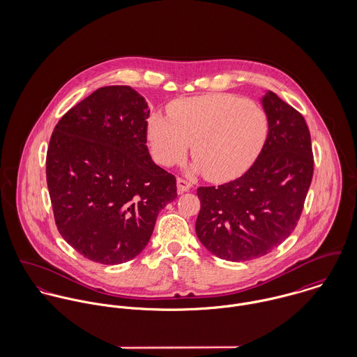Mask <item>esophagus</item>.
<instances>
[{
    "label": "esophagus",
    "mask_w": 357,
    "mask_h": 357,
    "mask_svg": "<svg viewBox=\"0 0 357 357\" xmlns=\"http://www.w3.org/2000/svg\"><path fill=\"white\" fill-rule=\"evenodd\" d=\"M191 187H192V184H191L190 181H187V180L181 178V177L177 178V190H178V194H183V192L190 191Z\"/></svg>",
    "instance_id": "esophagus-1"
}]
</instances>
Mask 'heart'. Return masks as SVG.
<instances>
[{
	"instance_id": "obj_1",
	"label": "heart",
	"mask_w": 357,
	"mask_h": 357,
	"mask_svg": "<svg viewBox=\"0 0 357 357\" xmlns=\"http://www.w3.org/2000/svg\"><path fill=\"white\" fill-rule=\"evenodd\" d=\"M266 112L257 102L229 93H214L177 100L169 118L153 114L149 143L153 159L162 166L184 160L191 143L195 172L213 181L243 174L268 137Z\"/></svg>"
}]
</instances>
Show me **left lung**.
I'll return each instance as SVG.
<instances>
[{
  "mask_svg": "<svg viewBox=\"0 0 357 357\" xmlns=\"http://www.w3.org/2000/svg\"><path fill=\"white\" fill-rule=\"evenodd\" d=\"M261 102L269 130L252 167L234 181L197 191V235L227 261L255 259L282 245L297 227L313 176L304 116L273 92Z\"/></svg>",
  "mask_w": 357,
  "mask_h": 357,
  "instance_id": "obj_1",
  "label": "left lung"
}]
</instances>
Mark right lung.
Returning a JSON list of instances; mask_svg holds the SVG:
<instances>
[{"mask_svg":"<svg viewBox=\"0 0 357 357\" xmlns=\"http://www.w3.org/2000/svg\"><path fill=\"white\" fill-rule=\"evenodd\" d=\"M147 102L130 86H104L54 126L47 183L63 239L91 261L114 265L140 255L159 211L177 197L176 177L147 147Z\"/></svg>","mask_w":357,"mask_h":357,"instance_id":"right-lung-1","label":"right lung"}]
</instances>
